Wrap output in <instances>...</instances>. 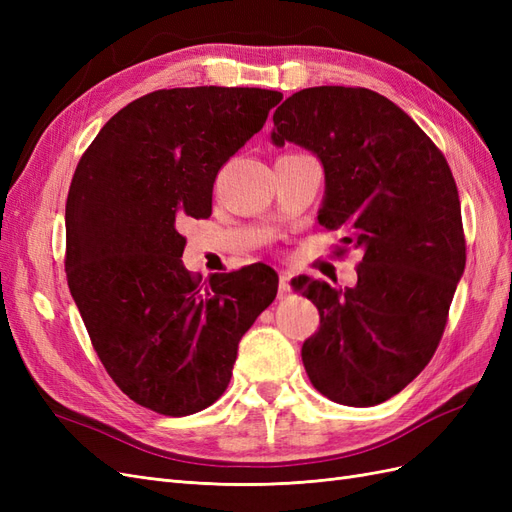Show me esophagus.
Wrapping results in <instances>:
<instances>
[{
    "mask_svg": "<svg viewBox=\"0 0 512 512\" xmlns=\"http://www.w3.org/2000/svg\"><path fill=\"white\" fill-rule=\"evenodd\" d=\"M292 294V286H290V275L280 273V286H277V299H288Z\"/></svg>",
    "mask_w": 512,
    "mask_h": 512,
    "instance_id": "34e87169",
    "label": "esophagus"
}]
</instances>
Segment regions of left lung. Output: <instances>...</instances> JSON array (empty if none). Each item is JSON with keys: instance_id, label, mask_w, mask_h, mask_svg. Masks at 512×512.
Instances as JSON below:
<instances>
[{"instance_id": "1", "label": "left lung", "mask_w": 512, "mask_h": 512, "mask_svg": "<svg viewBox=\"0 0 512 512\" xmlns=\"http://www.w3.org/2000/svg\"><path fill=\"white\" fill-rule=\"evenodd\" d=\"M271 138L324 166L318 222L359 247L354 288L299 277L320 314L301 348L316 389L367 408L408 386L436 352L466 269L457 183L442 151L397 104L365 87H309L273 113Z\"/></svg>"}]
</instances>
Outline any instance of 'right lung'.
Masks as SVG:
<instances>
[{
    "label": "right lung",
    "instance_id": "right-lung-1",
    "mask_svg": "<svg viewBox=\"0 0 512 512\" xmlns=\"http://www.w3.org/2000/svg\"><path fill=\"white\" fill-rule=\"evenodd\" d=\"M280 91L158 89L106 121L66 200V275L91 344L138 406L188 416L218 401L245 331L273 303L267 265L200 282L185 218L211 215L220 168L262 130Z\"/></svg>",
    "mask_w": 512,
    "mask_h": 512
}]
</instances>
